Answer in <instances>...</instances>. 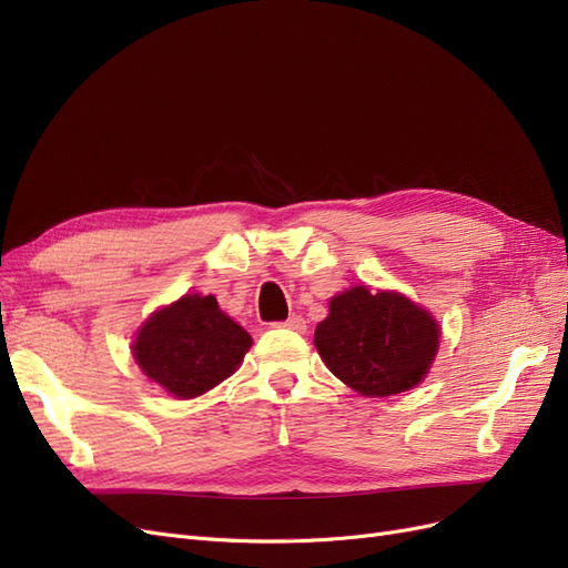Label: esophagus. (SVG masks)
Instances as JSON below:
<instances>
[{"label":"esophagus","mask_w":568,"mask_h":568,"mask_svg":"<svg viewBox=\"0 0 568 568\" xmlns=\"http://www.w3.org/2000/svg\"><path fill=\"white\" fill-rule=\"evenodd\" d=\"M274 326H286V329H294V332H305V320L301 315H291L284 322H274Z\"/></svg>","instance_id":"34e87169"}]
</instances>
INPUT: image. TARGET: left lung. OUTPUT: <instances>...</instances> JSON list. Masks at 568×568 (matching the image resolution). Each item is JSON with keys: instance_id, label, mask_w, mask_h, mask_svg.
<instances>
[{"instance_id": "8db88e82", "label": "left lung", "mask_w": 568, "mask_h": 568, "mask_svg": "<svg viewBox=\"0 0 568 568\" xmlns=\"http://www.w3.org/2000/svg\"><path fill=\"white\" fill-rule=\"evenodd\" d=\"M438 324L419 305L393 291L365 286L334 296L329 317L317 324L315 346L324 365L363 395L415 388L438 351Z\"/></svg>"}]
</instances>
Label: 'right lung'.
Here are the masks:
<instances>
[{
  "instance_id": "add662e5",
  "label": "right lung",
  "mask_w": 568,
  "mask_h": 568,
  "mask_svg": "<svg viewBox=\"0 0 568 568\" xmlns=\"http://www.w3.org/2000/svg\"><path fill=\"white\" fill-rule=\"evenodd\" d=\"M251 336L213 296H182L153 313L134 341V359L151 382L178 398L211 390L242 363Z\"/></svg>"
}]
</instances>
